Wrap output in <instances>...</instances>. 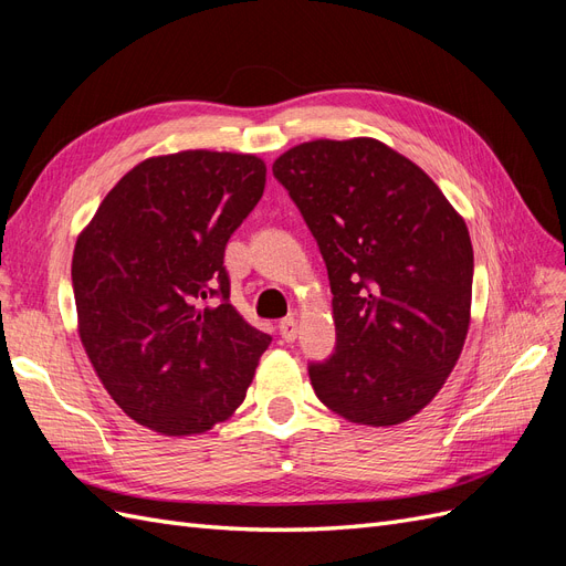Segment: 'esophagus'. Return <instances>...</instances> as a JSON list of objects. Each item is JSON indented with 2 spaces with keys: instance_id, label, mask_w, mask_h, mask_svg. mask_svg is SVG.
Listing matches in <instances>:
<instances>
[{
  "instance_id": "1",
  "label": "esophagus",
  "mask_w": 566,
  "mask_h": 566,
  "mask_svg": "<svg viewBox=\"0 0 566 566\" xmlns=\"http://www.w3.org/2000/svg\"><path fill=\"white\" fill-rule=\"evenodd\" d=\"M279 331H281V337H283L285 342H295V337H297V321H295L293 316L281 318Z\"/></svg>"
}]
</instances>
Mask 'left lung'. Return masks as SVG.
Instances as JSON below:
<instances>
[{
  "label": "left lung",
  "mask_w": 566,
  "mask_h": 566,
  "mask_svg": "<svg viewBox=\"0 0 566 566\" xmlns=\"http://www.w3.org/2000/svg\"><path fill=\"white\" fill-rule=\"evenodd\" d=\"M328 269L335 352L310 364L342 418L389 427L447 382L465 345L474 254L422 169L375 139L306 142L273 163Z\"/></svg>",
  "instance_id": "left-lung-1"
}]
</instances>
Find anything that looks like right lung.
<instances>
[{
	"label": "right lung",
	"instance_id": "1",
	"mask_svg": "<svg viewBox=\"0 0 566 566\" xmlns=\"http://www.w3.org/2000/svg\"><path fill=\"white\" fill-rule=\"evenodd\" d=\"M264 184L266 165L241 153L148 158L113 186L77 238L84 352L113 401L160 434H200L227 420L271 345L229 302L224 266L229 238Z\"/></svg>",
	"mask_w": 566,
	"mask_h": 566
}]
</instances>
